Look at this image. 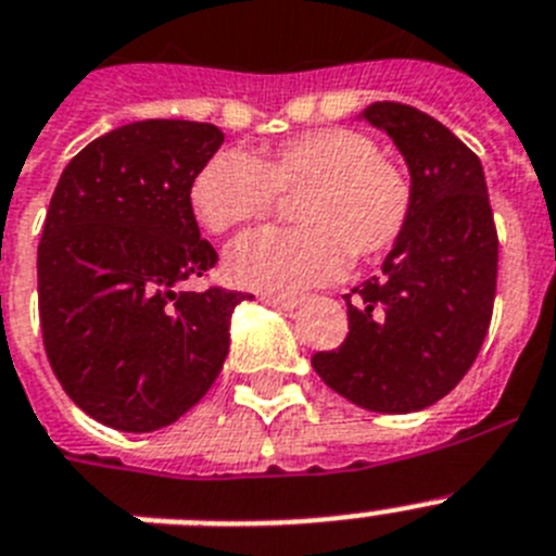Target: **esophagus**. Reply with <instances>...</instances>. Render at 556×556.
<instances>
[{
	"label": "esophagus",
	"instance_id": "34e87169",
	"mask_svg": "<svg viewBox=\"0 0 556 556\" xmlns=\"http://www.w3.org/2000/svg\"><path fill=\"white\" fill-rule=\"evenodd\" d=\"M261 301L273 306V309H281V312H295L301 306V298H281V295H264Z\"/></svg>",
	"mask_w": 556,
	"mask_h": 556
}]
</instances>
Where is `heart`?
<instances>
[{"label": "heart", "instance_id": "heart-1", "mask_svg": "<svg viewBox=\"0 0 556 556\" xmlns=\"http://www.w3.org/2000/svg\"><path fill=\"white\" fill-rule=\"evenodd\" d=\"M278 197L295 202L298 230H261L227 250L232 283L273 295H298L334 281L349 258H377L410 219V179L379 160L359 131L320 129L292 137L253 160L244 151L213 154L191 179V211L211 232L267 219Z\"/></svg>", "mask_w": 556, "mask_h": 556}]
</instances>
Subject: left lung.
I'll return each instance as SVG.
<instances>
[{"label": "left lung", "mask_w": 556, "mask_h": 556, "mask_svg": "<svg viewBox=\"0 0 556 556\" xmlns=\"http://www.w3.org/2000/svg\"><path fill=\"white\" fill-rule=\"evenodd\" d=\"M386 131L410 174V219L371 278L345 295L349 337L317 351L331 391L374 414H416L476 363L497 283V232L483 165L447 126L402 103L357 115Z\"/></svg>", "instance_id": "8db88e82"}]
</instances>
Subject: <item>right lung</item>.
Listing matches in <instances>:
<instances>
[{"instance_id": "add662e5", "label": "right lung", "mask_w": 556, "mask_h": 556, "mask_svg": "<svg viewBox=\"0 0 556 556\" xmlns=\"http://www.w3.org/2000/svg\"><path fill=\"white\" fill-rule=\"evenodd\" d=\"M211 123L137 121L92 140L61 174L39 244V317L66 396L106 427L151 433L219 377L247 295L207 289L191 179L222 149Z\"/></svg>"}]
</instances>
